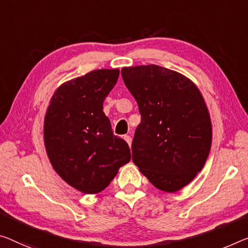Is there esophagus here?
I'll return each mask as SVG.
<instances>
[{"label": "esophagus", "instance_id": "1", "mask_svg": "<svg viewBox=\"0 0 248 248\" xmlns=\"http://www.w3.org/2000/svg\"><path fill=\"white\" fill-rule=\"evenodd\" d=\"M124 140H126V143L128 144L129 146H131V144H132V137L129 136V135H124Z\"/></svg>", "mask_w": 248, "mask_h": 248}]
</instances>
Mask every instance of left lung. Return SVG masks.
Wrapping results in <instances>:
<instances>
[{
    "label": "left lung",
    "instance_id": "obj_1",
    "mask_svg": "<svg viewBox=\"0 0 248 248\" xmlns=\"http://www.w3.org/2000/svg\"><path fill=\"white\" fill-rule=\"evenodd\" d=\"M121 73L142 116L133 162L156 188L177 192L201 172L211 151L212 123L203 95L188 78L154 64L123 67Z\"/></svg>",
    "mask_w": 248,
    "mask_h": 248
}]
</instances>
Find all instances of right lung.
Instances as JSON below:
<instances>
[{"mask_svg": "<svg viewBox=\"0 0 248 248\" xmlns=\"http://www.w3.org/2000/svg\"><path fill=\"white\" fill-rule=\"evenodd\" d=\"M120 70H95L63 83L44 117L45 150L53 169L72 187L97 194L131 159L127 143L113 134L103 102Z\"/></svg>", "mask_w": 248, "mask_h": 248, "instance_id": "add662e5", "label": "right lung"}]
</instances>
